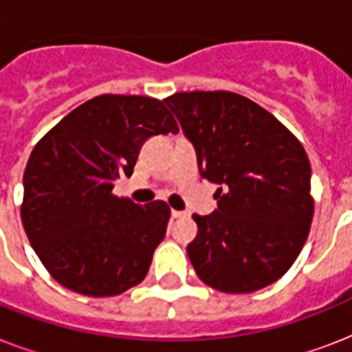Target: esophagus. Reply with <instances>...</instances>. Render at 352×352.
I'll list each match as a JSON object with an SVG mask.
<instances>
[{
	"instance_id": "34e87169",
	"label": "esophagus",
	"mask_w": 352,
	"mask_h": 352,
	"mask_svg": "<svg viewBox=\"0 0 352 352\" xmlns=\"http://www.w3.org/2000/svg\"><path fill=\"white\" fill-rule=\"evenodd\" d=\"M181 217H186V214L179 212V210H171V219H181Z\"/></svg>"
}]
</instances>
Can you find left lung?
<instances>
[{"instance_id":"8db88e82","label":"left lung","mask_w":352,"mask_h":352,"mask_svg":"<svg viewBox=\"0 0 352 352\" xmlns=\"http://www.w3.org/2000/svg\"><path fill=\"white\" fill-rule=\"evenodd\" d=\"M170 107L217 184V210L193 215L186 252L212 289L246 294L278 281L311 230V162L300 140L256 102L228 91L175 93Z\"/></svg>"}]
</instances>
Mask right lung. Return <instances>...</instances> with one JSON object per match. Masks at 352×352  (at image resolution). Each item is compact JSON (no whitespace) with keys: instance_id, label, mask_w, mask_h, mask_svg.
I'll return each instance as SVG.
<instances>
[{"instance_id":"obj_1","label":"right lung","mask_w":352,"mask_h":352,"mask_svg":"<svg viewBox=\"0 0 352 352\" xmlns=\"http://www.w3.org/2000/svg\"><path fill=\"white\" fill-rule=\"evenodd\" d=\"M177 131L164 102L102 95L36 144L23 173L21 223L58 283L104 298L146 278L170 208L162 201L140 206L111 192L117 179L131 177L149 137Z\"/></svg>"}]
</instances>
